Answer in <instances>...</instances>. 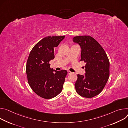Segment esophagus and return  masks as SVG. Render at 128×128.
Wrapping results in <instances>:
<instances>
[{
	"instance_id": "1",
	"label": "esophagus",
	"mask_w": 128,
	"mask_h": 128,
	"mask_svg": "<svg viewBox=\"0 0 128 128\" xmlns=\"http://www.w3.org/2000/svg\"><path fill=\"white\" fill-rule=\"evenodd\" d=\"M72 74V72H70V70H68V74Z\"/></svg>"
}]
</instances>
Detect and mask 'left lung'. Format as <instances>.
Segmentation results:
<instances>
[{
  "instance_id": "1",
  "label": "left lung",
  "mask_w": 128,
  "mask_h": 128,
  "mask_svg": "<svg viewBox=\"0 0 128 128\" xmlns=\"http://www.w3.org/2000/svg\"><path fill=\"white\" fill-rule=\"evenodd\" d=\"M73 41L81 47L80 61L86 63V75H77L75 84L76 92L84 98L94 97L103 90L109 79L108 56L101 45L90 36H76Z\"/></svg>"
}]
</instances>
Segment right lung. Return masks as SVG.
Instances as JSON below:
<instances>
[{
	"label": "right lung",
	"mask_w": 128,
	"mask_h": 128,
	"mask_svg": "<svg viewBox=\"0 0 128 128\" xmlns=\"http://www.w3.org/2000/svg\"><path fill=\"white\" fill-rule=\"evenodd\" d=\"M64 37L49 36L43 38L33 47L28 56L26 67L28 82L32 90L42 98H52L62 90L68 72L64 70L60 71L53 70L49 62L54 58V50Z\"/></svg>",
	"instance_id": "obj_1"
}]
</instances>
